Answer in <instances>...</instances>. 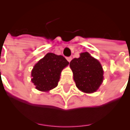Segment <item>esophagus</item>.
Segmentation results:
<instances>
[{
  "instance_id": "34e87169",
  "label": "esophagus",
  "mask_w": 130,
  "mask_h": 130,
  "mask_svg": "<svg viewBox=\"0 0 130 130\" xmlns=\"http://www.w3.org/2000/svg\"><path fill=\"white\" fill-rule=\"evenodd\" d=\"M66 59H67V60L70 62L72 60V57H71V56H70V57H67V58H66Z\"/></svg>"
}]
</instances>
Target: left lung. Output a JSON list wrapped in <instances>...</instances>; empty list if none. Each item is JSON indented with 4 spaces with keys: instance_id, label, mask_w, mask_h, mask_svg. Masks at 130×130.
Returning a JSON list of instances; mask_svg holds the SVG:
<instances>
[{
    "instance_id": "1",
    "label": "left lung",
    "mask_w": 130,
    "mask_h": 130,
    "mask_svg": "<svg viewBox=\"0 0 130 130\" xmlns=\"http://www.w3.org/2000/svg\"><path fill=\"white\" fill-rule=\"evenodd\" d=\"M76 87L87 93H94L103 81V70L98 60L87 52L82 53L78 58L70 63Z\"/></svg>"
}]
</instances>
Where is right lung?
<instances>
[{
	"mask_svg": "<svg viewBox=\"0 0 130 130\" xmlns=\"http://www.w3.org/2000/svg\"><path fill=\"white\" fill-rule=\"evenodd\" d=\"M69 64L62 55L47 53L39 60L31 71V82L35 88L47 92L58 85L61 72Z\"/></svg>",
	"mask_w": 130,
	"mask_h": 130,
	"instance_id": "obj_1",
	"label": "right lung"
}]
</instances>
